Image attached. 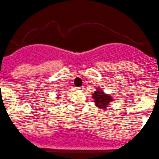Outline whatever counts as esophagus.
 Wrapping results in <instances>:
<instances>
[{
  "mask_svg": "<svg viewBox=\"0 0 159 159\" xmlns=\"http://www.w3.org/2000/svg\"><path fill=\"white\" fill-rule=\"evenodd\" d=\"M84 87H77L76 90H80V91H83V90H84Z\"/></svg>",
  "mask_w": 159,
  "mask_h": 159,
  "instance_id": "34e87169",
  "label": "esophagus"
}]
</instances>
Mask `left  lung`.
I'll list each match as a JSON object with an SVG mask.
<instances>
[{
  "instance_id": "left-lung-1",
  "label": "left lung",
  "mask_w": 159,
  "mask_h": 159,
  "mask_svg": "<svg viewBox=\"0 0 159 159\" xmlns=\"http://www.w3.org/2000/svg\"><path fill=\"white\" fill-rule=\"evenodd\" d=\"M93 98H94L95 105L98 107L101 108H105L108 107L109 102H111L112 100L108 95L104 93L101 90H98L93 94Z\"/></svg>"
}]
</instances>
